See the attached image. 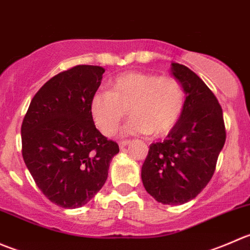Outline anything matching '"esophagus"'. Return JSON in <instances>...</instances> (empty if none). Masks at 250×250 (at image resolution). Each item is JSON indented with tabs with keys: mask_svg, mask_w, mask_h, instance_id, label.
<instances>
[{
	"mask_svg": "<svg viewBox=\"0 0 250 250\" xmlns=\"http://www.w3.org/2000/svg\"><path fill=\"white\" fill-rule=\"evenodd\" d=\"M129 143H130L129 140H122V141H121V143H120V147H121V148L125 147V146H127Z\"/></svg>",
	"mask_w": 250,
	"mask_h": 250,
	"instance_id": "1",
	"label": "esophagus"
}]
</instances>
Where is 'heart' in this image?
I'll return each mask as SVG.
<instances>
[{
    "label": "heart",
    "mask_w": 250,
    "mask_h": 250,
    "mask_svg": "<svg viewBox=\"0 0 250 250\" xmlns=\"http://www.w3.org/2000/svg\"><path fill=\"white\" fill-rule=\"evenodd\" d=\"M185 106V90L174 77L145 72L120 75L110 90L93 94L89 103L92 120L104 135H112L127 115L133 116L123 134L165 135L175 127Z\"/></svg>",
    "instance_id": "heart-1"
}]
</instances>
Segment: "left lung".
Wrapping results in <instances>:
<instances>
[{"instance_id": "obj_1", "label": "left lung", "mask_w": 250, "mask_h": 250, "mask_svg": "<svg viewBox=\"0 0 250 250\" xmlns=\"http://www.w3.org/2000/svg\"><path fill=\"white\" fill-rule=\"evenodd\" d=\"M170 72L185 90V106L167 138L150 145L141 180L157 202L178 206L193 200L209 183L226 132L223 109L206 83L178 62H172Z\"/></svg>"}]
</instances>
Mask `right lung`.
<instances>
[{
	"label": "right lung",
	"mask_w": 250,
	"mask_h": 250,
	"mask_svg": "<svg viewBox=\"0 0 250 250\" xmlns=\"http://www.w3.org/2000/svg\"><path fill=\"white\" fill-rule=\"evenodd\" d=\"M104 72L93 65L60 72L35 94L22 121L25 165L42 193L62 208L89 202L120 152L117 144L95 128L89 111Z\"/></svg>",
	"instance_id": "add662e5"
}]
</instances>
